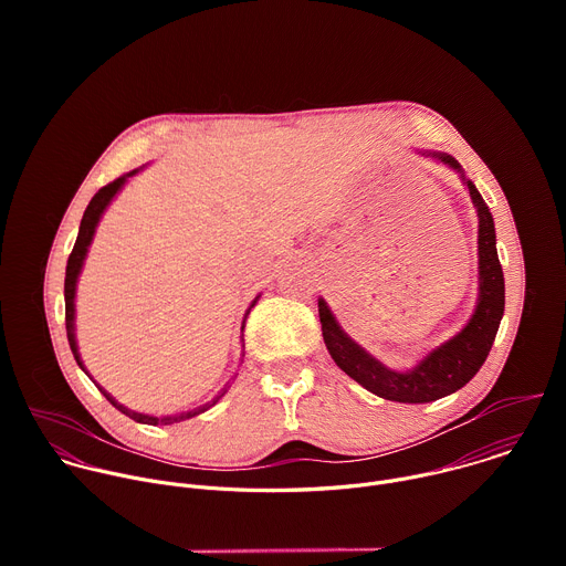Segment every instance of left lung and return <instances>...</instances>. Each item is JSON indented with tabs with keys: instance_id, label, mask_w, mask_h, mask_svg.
Wrapping results in <instances>:
<instances>
[{
	"instance_id": "obj_1",
	"label": "left lung",
	"mask_w": 566,
	"mask_h": 566,
	"mask_svg": "<svg viewBox=\"0 0 566 566\" xmlns=\"http://www.w3.org/2000/svg\"><path fill=\"white\" fill-rule=\"evenodd\" d=\"M434 156L450 168L461 170L452 156ZM465 184L479 214V304L465 329L434 349L419 367L406 374L382 367L345 336L325 300H317L322 338L332 358L347 376L380 398L398 402H430L443 398L461 389L479 371L495 343L504 315V273L495 249V223L476 188L470 181Z\"/></svg>"
}]
</instances>
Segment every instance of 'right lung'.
<instances>
[{
  "mask_svg": "<svg viewBox=\"0 0 566 566\" xmlns=\"http://www.w3.org/2000/svg\"><path fill=\"white\" fill-rule=\"evenodd\" d=\"M134 172H136V170H134ZM134 172H129L127 177H132ZM123 184H125V177H120V179H116V181H112V184L103 186V188L94 195V199L90 201V206H87V210H85V214H83V221H80V232H77V239H75V244H73V251H71L69 262H66V277H64V325H66L69 347H71L73 358H75V363H77L80 367H83V363H80L77 345H75V334H73V297H75V280H77L80 269H83V260H85L87 249H90V244H92V237H94L96 223H98V219H101L103 210L107 208V203H109V201H112V197L120 190V186H123ZM253 304H255V302H253ZM249 311H251V308H249ZM249 311H247V315H249ZM244 322H247V317H244ZM241 332H244V327H241ZM83 369H85V367H83ZM98 389L103 391V396L112 402V406H114L118 412H123L125 417L134 419L136 423H147V426H170V423H177V421H184V419L197 417V415L206 412L208 408H212L214 402L223 396V391H221L217 398H212V402H208V406H203V408H199V410H195V412H188V415H181V417H164V419H158V417H147V415L132 412V410H127V408L118 406V402H116V400H114V398H112L103 387H98Z\"/></svg>",
  "mask_w": 566,
  "mask_h": 566,
  "instance_id": "right-lung-1",
  "label": "right lung"
}]
</instances>
